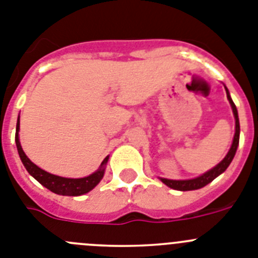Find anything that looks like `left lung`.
Instances as JSON below:
<instances>
[{"instance_id":"obj_1","label":"left lung","mask_w":258,"mask_h":258,"mask_svg":"<svg viewBox=\"0 0 258 258\" xmlns=\"http://www.w3.org/2000/svg\"><path fill=\"white\" fill-rule=\"evenodd\" d=\"M225 90H226L227 100H229V103H230L231 109H233V113H234V118H235V135H234L233 144H231L230 150L227 152V154L225 155L224 159H222V161L220 162L217 166H215L212 169L207 171L206 173H203L202 176H199V177L191 178V180H168V178L161 177L162 182H163V184H166L167 186L171 187V189L180 190V191H187V190L201 189V187H203V186H206L207 184H210L211 181L215 180L217 176L221 175L225 169L229 167V164L231 163V161H233L234 155H235V153H236V148H238V145H239V134H240V126H239L238 110H236L235 104H234L233 100H231L230 94H229V90H227L226 87H225Z\"/></svg>"}]
</instances>
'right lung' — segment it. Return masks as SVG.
Masks as SVG:
<instances>
[{"mask_svg":"<svg viewBox=\"0 0 258 258\" xmlns=\"http://www.w3.org/2000/svg\"><path fill=\"white\" fill-rule=\"evenodd\" d=\"M19 124L20 120L18 118V123H16V134H15V143L16 148H18V153H19V157L22 159L23 164L27 168V171L29 172V175L33 176L39 184H42L43 186L47 187L48 190H51L55 194H59V196H69V197H78L89 192L90 190L94 189L104 176V171H105V164L108 162L109 157H106L103 162H101L100 168L97 169L96 172H94L92 175L87 176V177L82 178H67V177H60V176L52 175V173H48L46 171H43L42 168H39L38 166L33 163V162L29 159V158L25 155V153L23 152V148L20 145L19 141Z\"/></svg>","mask_w":258,"mask_h":258,"instance_id":"add662e5","label":"right lung"}]
</instances>
